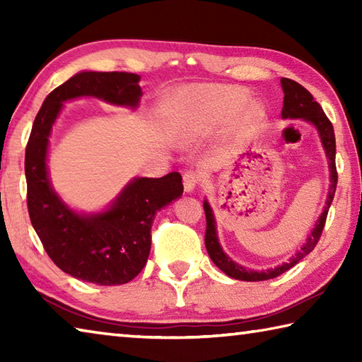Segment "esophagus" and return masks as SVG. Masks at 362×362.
<instances>
[{"instance_id": "obj_1", "label": "esophagus", "mask_w": 362, "mask_h": 362, "mask_svg": "<svg viewBox=\"0 0 362 362\" xmlns=\"http://www.w3.org/2000/svg\"><path fill=\"white\" fill-rule=\"evenodd\" d=\"M198 180L199 177L196 173H192V170L185 173V175H183V189H185V193H192L196 185H198Z\"/></svg>"}]
</instances>
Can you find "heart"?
<instances>
[{"mask_svg": "<svg viewBox=\"0 0 362 362\" xmlns=\"http://www.w3.org/2000/svg\"><path fill=\"white\" fill-rule=\"evenodd\" d=\"M246 89L228 84L189 86L174 94L169 118L177 139L189 144L228 122L238 111V126L252 131L262 124L265 110L259 102H247Z\"/></svg>", "mask_w": 362, "mask_h": 362, "instance_id": "b5f03b06", "label": "heart"}]
</instances>
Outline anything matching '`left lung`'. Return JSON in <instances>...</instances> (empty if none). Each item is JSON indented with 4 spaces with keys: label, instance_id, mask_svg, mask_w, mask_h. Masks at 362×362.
<instances>
[{
    "label": "left lung",
    "instance_id": "left-lung-1",
    "mask_svg": "<svg viewBox=\"0 0 362 362\" xmlns=\"http://www.w3.org/2000/svg\"><path fill=\"white\" fill-rule=\"evenodd\" d=\"M281 86H283V93H284V105H283V112H281V116L284 119H303L310 124H313L316 127L317 134H320L322 148L326 151V156L329 159V173H330V187H329V193H327V199H326V206H324V211L317 218V222L315 225V228L311 230L308 240L303 244V247L298 250L296 257L283 263V265H278L274 268H268V269H262V272H255V269H246L241 267L240 263L233 262L228 255L223 252L222 246L218 243V236H217V225H216V217H214V212L211 209V206L207 201H204V214H206V236H204V243H206V249L207 254H209L211 260L216 263V265L222 269V272L226 274V276L240 279V281H265V279H273L283 274L287 269L292 268L296 263L303 259L305 255H308L311 250L315 249V246L320 241L321 233L324 228V223H326V217L329 212V207L332 204L334 194H335V188H337V168H335V134H334V127L332 122L329 121L326 113L322 112V108L320 103H317L313 95H311L308 90H306L303 86H300L298 83L293 81V79L289 78H281Z\"/></svg>",
    "mask_w": 362,
    "mask_h": 362
}]
</instances>
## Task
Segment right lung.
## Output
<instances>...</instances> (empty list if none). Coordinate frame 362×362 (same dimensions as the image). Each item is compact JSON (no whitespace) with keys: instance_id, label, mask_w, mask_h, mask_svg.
<instances>
[{"instance_id":"right-lung-1","label":"right lung","mask_w":362,"mask_h":362,"mask_svg":"<svg viewBox=\"0 0 362 362\" xmlns=\"http://www.w3.org/2000/svg\"><path fill=\"white\" fill-rule=\"evenodd\" d=\"M140 76L126 71H79L49 94L36 115L25 150L27 204L47 255L70 276L99 286L126 284L142 272L151 247L156 212L180 198L182 175L136 177L105 211H73L52 188L47 173L49 137L64 102L97 97L137 108Z\"/></svg>"}]
</instances>
